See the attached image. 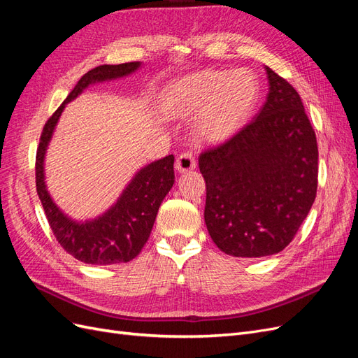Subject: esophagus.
I'll use <instances>...</instances> for the list:
<instances>
[{"label":"esophagus","mask_w":358,"mask_h":358,"mask_svg":"<svg viewBox=\"0 0 358 358\" xmlns=\"http://www.w3.org/2000/svg\"><path fill=\"white\" fill-rule=\"evenodd\" d=\"M196 166H197V162H196V158H194L191 150H185V152H182L176 158V162H175V167L179 173H185L188 170L196 169Z\"/></svg>","instance_id":"obj_1"}]
</instances>
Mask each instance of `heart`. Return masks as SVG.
Here are the masks:
<instances>
[{
  "mask_svg": "<svg viewBox=\"0 0 358 358\" xmlns=\"http://www.w3.org/2000/svg\"><path fill=\"white\" fill-rule=\"evenodd\" d=\"M259 99V80L245 69L204 70L170 86L166 112L192 116L204 142H222L246 124Z\"/></svg>",
  "mask_w": 358,
  "mask_h": 358,
  "instance_id": "b5f03b06",
  "label": "heart"
}]
</instances>
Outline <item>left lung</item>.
<instances>
[{
    "instance_id": "8db88e82",
    "label": "left lung",
    "mask_w": 358,
    "mask_h": 358,
    "mask_svg": "<svg viewBox=\"0 0 358 358\" xmlns=\"http://www.w3.org/2000/svg\"><path fill=\"white\" fill-rule=\"evenodd\" d=\"M266 71L270 88L255 117L199 158L208 231L234 257L282 251L317 197L315 131L294 86L272 69Z\"/></svg>"
}]
</instances>
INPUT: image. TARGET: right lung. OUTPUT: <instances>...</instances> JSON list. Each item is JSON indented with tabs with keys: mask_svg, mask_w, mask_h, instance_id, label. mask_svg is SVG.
<instances>
[{
	"mask_svg": "<svg viewBox=\"0 0 358 358\" xmlns=\"http://www.w3.org/2000/svg\"><path fill=\"white\" fill-rule=\"evenodd\" d=\"M140 62L99 66L83 74L64 103L48 119L40 136L36 155V187L48 222L58 243L79 262L107 266L128 263L138 255L149 239L161 201L175 182L173 162L169 155L140 170L113 208L99 220L78 224L57 208L46 191L43 159L58 117L69 101L76 99L92 82L122 78L137 70Z\"/></svg>",
	"mask_w": 358,
	"mask_h": 358,
	"instance_id": "right-lung-1",
	"label": "right lung"
}]
</instances>
